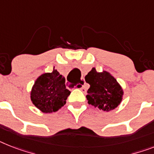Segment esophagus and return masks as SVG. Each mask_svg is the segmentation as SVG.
Listing matches in <instances>:
<instances>
[{
  "label": "esophagus",
  "mask_w": 154,
  "mask_h": 154,
  "mask_svg": "<svg viewBox=\"0 0 154 154\" xmlns=\"http://www.w3.org/2000/svg\"><path fill=\"white\" fill-rule=\"evenodd\" d=\"M85 83H86V82H85L84 79H80V81H79V85L81 86V87H80V90L83 91V92H85V91H86Z\"/></svg>",
  "instance_id": "esophagus-1"
}]
</instances>
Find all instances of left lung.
<instances>
[{
	"label": "left lung",
	"instance_id": "left-lung-1",
	"mask_svg": "<svg viewBox=\"0 0 154 154\" xmlns=\"http://www.w3.org/2000/svg\"><path fill=\"white\" fill-rule=\"evenodd\" d=\"M85 80L91 86L86 95L90 105L106 112L120 105L124 92L116 79L109 72H97L94 68L85 76Z\"/></svg>",
	"mask_w": 154,
	"mask_h": 154
}]
</instances>
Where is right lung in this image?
I'll return each mask as SVG.
<instances>
[{"mask_svg":"<svg viewBox=\"0 0 154 154\" xmlns=\"http://www.w3.org/2000/svg\"><path fill=\"white\" fill-rule=\"evenodd\" d=\"M71 92L66 89L65 79L53 69L38 78L30 93L33 104L45 113L57 112L66 104Z\"/></svg>","mask_w":154,"mask_h":154,"instance_id":"add662e5","label":"right lung"}]
</instances>
